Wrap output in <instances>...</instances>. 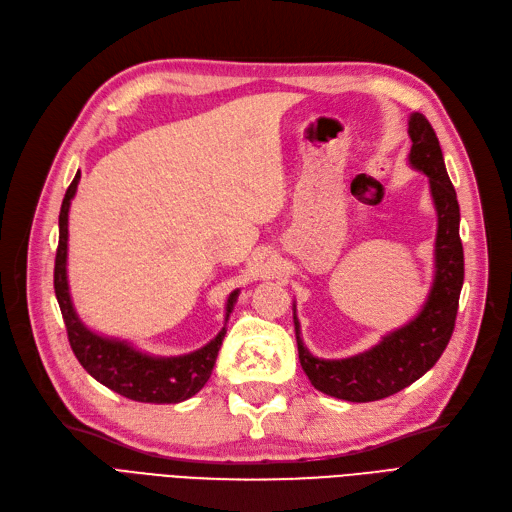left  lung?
Instances as JSON below:
<instances>
[{"label":"left lung","instance_id":"left-lung-1","mask_svg":"<svg viewBox=\"0 0 512 512\" xmlns=\"http://www.w3.org/2000/svg\"><path fill=\"white\" fill-rule=\"evenodd\" d=\"M410 164L429 177L433 203L438 209L436 282L429 299L410 324L386 335L363 354L342 361H322L307 352L297 329L299 361L314 389L337 399L378 401L406 389L438 363L455 331L459 294L463 286V245L459 239V203L448 179L438 136L425 115L410 117Z\"/></svg>","mask_w":512,"mask_h":512}]
</instances>
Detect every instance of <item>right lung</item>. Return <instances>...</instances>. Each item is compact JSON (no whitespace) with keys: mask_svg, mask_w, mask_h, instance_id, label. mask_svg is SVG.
Segmentation results:
<instances>
[{"mask_svg":"<svg viewBox=\"0 0 512 512\" xmlns=\"http://www.w3.org/2000/svg\"><path fill=\"white\" fill-rule=\"evenodd\" d=\"M81 173H76L68 185L64 203L59 211V245L55 254V273L53 286L55 297L64 316L68 342L76 359L85 367L89 376H94L100 384L108 389L134 399L143 404H179V401L196 395L207 384L215 359L222 346L226 329L192 354L173 356V359H156L143 352H136L128 344L111 342V339L98 337L87 331L81 320L76 318L66 280V252H68V209L70 200L79 185ZM237 290L230 294L226 305V318L232 312V305L237 301Z\"/></svg>","mask_w":512,"mask_h":512,"instance_id":"add662e5","label":"right lung"}]
</instances>
